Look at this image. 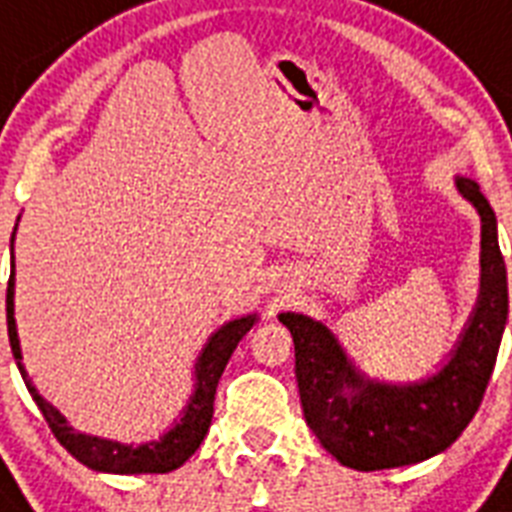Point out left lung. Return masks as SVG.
Wrapping results in <instances>:
<instances>
[{"label":"left lung","instance_id":"obj_1","mask_svg":"<svg viewBox=\"0 0 512 512\" xmlns=\"http://www.w3.org/2000/svg\"><path fill=\"white\" fill-rule=\"evenodd\" d=\"M454 185L481 217V287L460 340L438 372L414 382L372 380L324 321L279 313L295 340L305 422L345 468L388 470L430 460L462 436L481 406L508 324V271L497 217L478 183L457 175Z\"/></svg>","mask_w":512,"mask_h":512}]
</instances>
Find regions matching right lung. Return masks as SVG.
Instances as JSON below:
<instances>
[{"label": "right lung", "instance_id": "obj_1", "mask_svg": "<svg viewBox=\"0 0 512 512\" xmlns=\"http://www.w3.org/2000/svg\"><path fill=\"white\" fill-rule=\"evenodd\" d=\"M20 220V217H18ZM18 231V223H15ZM15 231L10 239V255L12 241H15ZM257 313H247L239 319L225 321L223 327L212 332L207 345L201 348L196 364H193V393L185 404L180 420H175L167 433H162L154 441H143V444H122L114 438L90 436V433H79L68 425L63 414L39 396V390L31 385L23 366V353H20L18 327H15V255L10 260V284H7V335H10V348L15 356L23 382H26L28 393L39 406V412L44 414V420L50 425L60 444L66 446L68 452L74 454L76 460L87 465V468L98 470V473H116V476H138V473H170V470L180 468L188 457L201 446L204 436H207L209 425H212V406H215V393L220 374H223L228 358L236 350L239 340L247 335L249 329L255 327Z\"/></svg>", "mask_w": 512, "mask_h": 512}]
</instances>
